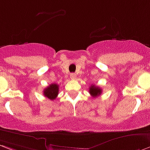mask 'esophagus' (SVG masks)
I'll use <instances>...</instances> for the list:
<instances>
[{
    "label": "esophagus",
    "mask_w": 150,
    "mask_h": 150,
    "mask_svg": "<svg viewBox=\"0 0 150 150\" xmlns=\"http://www.w3.org/2000/svg\"><path fill=\"white\" fill-rule=\"evenodd\" d=\"M70 78L72 79V80H75V79L76 78V75L75 74H70Z\"/></svg>",
    "instance_id": "1"
}]
</instances>
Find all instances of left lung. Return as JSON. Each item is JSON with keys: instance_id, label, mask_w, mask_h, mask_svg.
Instances as JSON below:
<instances>
[{"instance_id": "8db88e82", "label": "left lung", "mask_w": 150, "mask_h": 150, "mask_svg": "<svg viewBox=\"0 0 150 150\" xmlns=\"http://www.w3.org/2000/svg\"><path fill=\"white\" fill-rule=\"evenodd\" d=\"M101 92H102V90L100 89V87L95 86V85L92 84L89 88V93L94 98H96V97L100 95L101 94Z\"/></svg>"}]
</instances>
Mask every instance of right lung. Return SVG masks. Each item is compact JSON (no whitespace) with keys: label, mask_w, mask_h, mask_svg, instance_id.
Here are the masks:
<instances>
[{"label":"right lung","mask_w":150,"mask_h":150,"mask_svg":"<svg viewBox=\"0 0 150 150\" xmlns=\"http://www.w3.org/2000/svg\"><path fill=\"white\" fill-rule=\"evenodd\" d=\"M59 94V85L56 83H52L49 87L44 89L43 94L45 97L48 98L50 100H54Z\"/></svg>","instance_id":"1"}]
</instances>
